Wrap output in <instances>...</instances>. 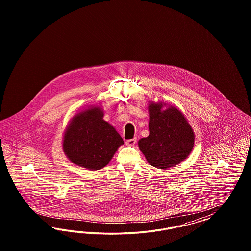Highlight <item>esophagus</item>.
<instances>
[{"mask_svg":"<svg viewBox=\"0 0 251 251\" xmlns=\"http://www.w3.org/2000/svg\"><path fill=\"white\" fill-rule=\"evenodd\" d=\"M136 138H133V139L128 140V141L126 142V145H128V146H132V145H134L136 144Z\"/></svg>","mask_w":251,"mask_h":251,"instance_id":"esophagus-1","label":"esophagus"}]
</instances>
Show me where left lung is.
<instances>
[{
	"instance_id": "8db88e82",
	"label": "left lung",
	"mask_w": 251,
	"mask_h": 251,
	"mask_svg": "<svg viewBox=\"0 0 251 251\" xmlns=\"http://www.w3.org/2000/svg\"><path fill=\"white\" fill-rule=\"evenodd\" d=\"M149 135L138 145L152 167L165 169L187 159L194 147L195 135L187 118L176 106L150 102Z\"/></svg>"
}]
</instances>
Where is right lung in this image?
<instances>
[{
	"label": "right lung",
	"instance_id": "obj_1",
	"mask_svg": "<svg viewBox=\"0 0 251 251\" xmlns=\"http://www.w3.org/2000/svg\"><path fill=\"white\" fill-rule=\"evenodd\" d=\"M103 118L101 106H90L70 120L62 137V150L73 164L99 170L106 167L124 145L114 127Z\"/></svg>",
	"mask_w": 251,
	"mask_h": 251
}]
</instances>
